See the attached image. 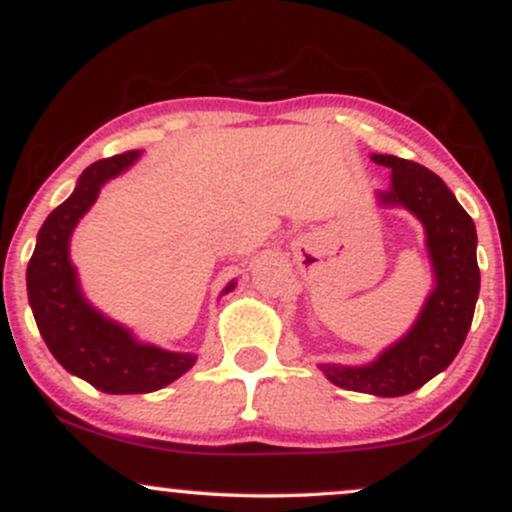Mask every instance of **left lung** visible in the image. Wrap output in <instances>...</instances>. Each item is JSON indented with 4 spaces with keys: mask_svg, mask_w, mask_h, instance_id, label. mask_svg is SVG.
Listing matches in <instances>:
<instances>
[{
    "mask_svg": "<svg viewBox=\"0 0 512 512\" xmlns=\"http://www.w3.org/2000/svg\"><path fill=\"white\" fill-rule=\"evenodd\" d=\"M375 163L392 168V190L385 204H402L426 228V243L436 269V291L404 339L363 368L322 366L344 390L378 397H402L419 390L445 370L462 349L479 298L477 228L455 195L433 170L407 158L375 154Z\"/></svg>",
    "mask_w": 512,
    "mask_h": 512,
    "instance_id": "8db88e82",
    "label": "left lung"
}]
</instances>
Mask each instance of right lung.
I'll list each match as a JSON object with an SVG mask.
<instances>
[{
  "mask_svg": "<svg viewBox=\"0 0 512 512\" xmlns=\"http://www.w3.org/2000/svg\"><path fill=\"white\" fill-rule=\"evenodd\" d=\"M137 156L139 151H125L101 158L81 173L74 195L45 219L26 272L28 301L52 356L69 373L110 395L161 390L197 361L192 354L134 342L127 330L105 320L84 301L69 262V236L76 221L96 202L103 182L132 166ZM231 289L233 284L226 291Z\"/></svg>",
  "mask_w": 512,
  "mask_h": 512,
  "instance_id": "1",
  "label": "right lung"
}]
</instances>
